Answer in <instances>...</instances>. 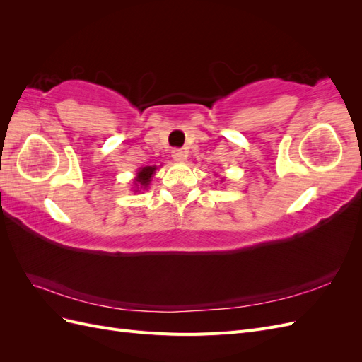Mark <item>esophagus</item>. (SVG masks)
Segmentation results:
<instances>
[{
    "label": "esophagus",
    "instance_id": "obj_1",
    "mask_svg": "<svg viewBox=\"0 0 362 362\" xmlns=\"http://www.w3.org/2000/svg\"><path fill=\"white\" fill-rule=\"evenodd\" d=\"M172 158L175 161H184L185 158H187V152L182 151V149H173L172 151Z\"/></svg>",
    "mask_w": 362,
    "mask_h": 362
}]
</instances>
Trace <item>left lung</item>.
Segmentation results:
<instances>
[{
  "mask_svg": "<svg viewBox=\"0 0 362 362\" xmlns=\"http://www.w3.org/2000/svg\"><path fill=\"white\" fill-rule=\"evenodd\" d=\"M222 180H223V178H222Z\"/></svg>",
  "mask_w": 362,
  "mask_h": 362,
  "instance_id": "8db88e82",
  "label": "left lung"
}]
</instances>
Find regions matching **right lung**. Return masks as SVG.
I'll return each instance as SVG.
<instances>
[{
    "instance_id": "add662e5",
    "label": "right lung",
    "mask_w": 362,
    "mask_h": 362,
    "mask_svg": "<svg viewBox=\"0 0 362 362\" xmlns=\"http://www.w3.org/2000/svg\"><path fill=\"white\" fill-rule=\"evenodd\" d=\"M157 170V166H145V168H140L137 170V175L134 178V185H136V192H139V189H146L149 182H151V178L152 175L156 173Z\"/></svg>"
}]
</instances>
